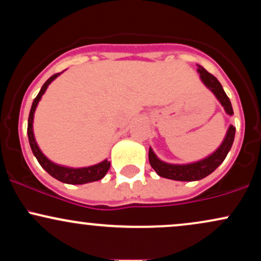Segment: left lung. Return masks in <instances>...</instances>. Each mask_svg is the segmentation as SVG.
Segmentation results:
<instances>
[{
  "mask_svg": "<svg viewBox=\"0 0 261 261\" xmlns=\"http://www.w3.org/2000/svg\"><path fill=\"white\" fill-rule=\"evenodd\" d=\"M197 72L200 73V79H201L202 83L215 94V97L217 98L218 101L222 104V107L226 110V113L228 115H233V109L232 104H230L229 98L227 97V94L224 93L222 86L218 82V80L214 74H211L202 66L197 65ZM234 135H236V127H233V125H230L227 131L226 137H224L223 142L221 143V146L212 154H210L208 157L203 158V160L199 162H194V163L189 164H170L166 163V162L161 161L157 155L154 154V152L152 151V148H149L148 151V160L151 167L155 170L160 176L163 178L172 179V180H179V181H194V180H200V179L205 178L211 174L215 169L220 166L221 163L224 161V158L228 154L230 147L233 145V141H234Z\"/></svg>",
  "mask_w": 261,
  "mask_h": 261,
  "instance_id": "1",
  "label": "left lung"
}]
</instances>
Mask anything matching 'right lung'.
I'll use <instances>...</instances> for the list:
<instances>
[{
	"mask_svg": "<svg viewBox=\"0 0 261 261\" xmlns=\"http://www.w3.org/2000/svg\"><path fill=\"white\" fill-rule=\"evenodd\" d=\"M59 74L60 73H55L44 83L40 92L38 93V95L35 97V99L32 104V109L28 118V139L33 154L37 157L39 164H40L50 175L54 176L55 179H58L60 181L66 182V184H86V182L100 180L101 178H104V175L107 174V172L110 168V162H108V160L100 162V163L95 164V166L85 167V168H68V167L59 166V164L47 160L37 145L34 134H33V119H34V112L35 109H37L39 100L41 99V95L44 94L50 83H51Z\"/></svg>",
	"mask_w": 261,
	"mask_h": 261,
	"instance_id": "add662e5",
	"label": "right lung"
}]
</instances>
